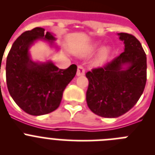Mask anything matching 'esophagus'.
Instances as JSON below:
<instances>
[{
  "instance_id": "obj_1",
  "label": "esophagus",
  "mask_w": 155,
  "mask_h": 155,
  "mask_svg": "<svg viewBox=\"0 0 155 155\" xmlns=\"http://www.w3.org/2000/svg\"><path fill=\"white\" fill-rule=\"evenodd\" d=\"M84 73H85L84 68L82 66H78V70H77V75L78 76H83V75H84Z\"/></svg>"
}]
</instances>
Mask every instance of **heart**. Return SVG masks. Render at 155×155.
Masks as SVG:
<instances>
[{"mask_svg": "<svg viewBox=\"0 0 155 155\" xmlns=\"http://www.w3.org/2000/svg\"><path fill=\"white\" fill-rule=\"evenodd\" d=\"M109 50L108 49V48H103L102 50V51H101V53H100V56H99V59H98V61H103V60H105L106 57H108V55H109Z\"/></svg>", "mask_w": 155, "mask_h": 155, "instance_id": "b5f03b06", "label": "heart"}]
</instances>
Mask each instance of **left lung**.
Wrapping results in <instances>:
<instances>
[{"instance_id": "1", "label": "left lung", "mask_w": 155, "mask_h": 155, "mask_svg": "<svg viewBox=\"0 0 155 155\" xmlns=\"http://www.w3.org/2000/svg\"><path fill=\"white\" fill-rule=\"evenodd\" d=\"M125 50L104 65L87 71V106L94 114L116 118L134 107L147 81V57L140 41L129 33H119ZM124 64H129L126 70Z\"/></svg>"}]
</instances>
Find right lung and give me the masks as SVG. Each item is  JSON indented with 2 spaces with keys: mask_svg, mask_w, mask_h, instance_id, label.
Returning a JSON list of instances; mask_svg holds the SVG:
<instances>
[{
  "mask_svg": "<svg viewBox=\"0 0 155 155\" xmlns=\"http://www.w3.org/2000/svg\"><path fill=\"white\" fill-rule=\"evenodd\" d=\"M36 27L14 42L6 61V81L11 96L24 112L32 116L48 114L59 107L63 92L74 78L77 66L59 69L53 63L39 64L30 60L28 48L34 41L54 37Z\"/></svg>",
  "mask_w": 155,
  "mask_h": 155,
  "instance_id": "1",
  "label": "right lung"
}]
</instances>
